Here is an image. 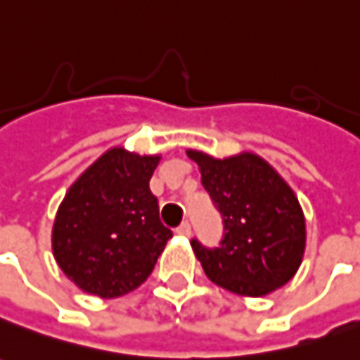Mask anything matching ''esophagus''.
<instances>
[{"label": "esophagus", "mask_w": 360, "mask_h": 360, "mask_svg": "<svg viewBox=\"0 0 360 360\" xmlns=\"http://www.w3.org/2000/svg\"><path fill=\"white\" fill-rule=\"evenodd\" d=\"M176 233H178L180 237H190V235H192V225L188 221H184L178 229H176Z\"/></svg>", "instance_id": "1"}]
</instances>
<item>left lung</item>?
<instances>
[{
	"label": "left lung",
	"instance_id": "obj_1",
	"mask_svg": "<svg viewBox=\"0 0 360 360\" xmlns=\"http://www.w3.org/2000/svg\"><path fill=\"white\" fill-rule=\"evenodd\" d=\"M225 225L221 247L192 241L213 284L260 298L294 278L306 251V217L288 182L255 153L227 158L188 148Z\"/></svg>",
	"mask_w": 360,
	"mask_h": 360
}]
</instances>
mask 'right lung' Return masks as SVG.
<instances>
[{"label":"right lung","instance_id":"obj_1","mask_svg":"<svg viewBox=\"0 0 360 360\" xmlns=\"http://www.w3.org/2000/svg\"><path fill=\"white\" fill-rule=\"evenodd\" d=\"M160 155L113 147L68 188L52 225V255L86 294L119 298L153 272L172 231L148 180Z\"/></svg>","mask_w":360,"mask_h":360}]
</instances>
